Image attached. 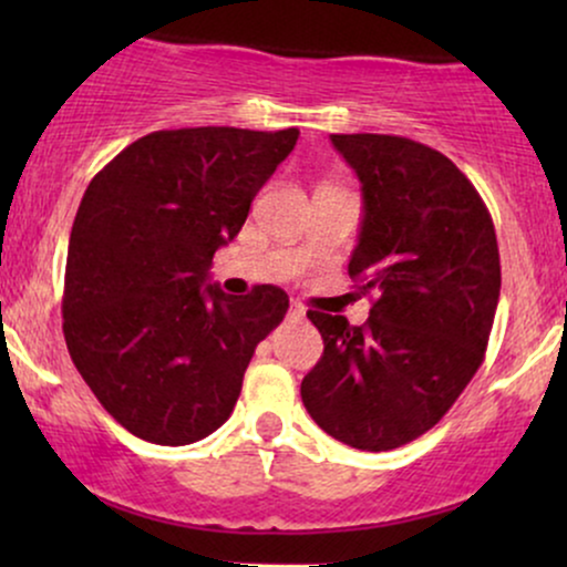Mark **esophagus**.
Masks as SVG:
<instances>
[{
  "label": "esophagus",
  "mask_w": 567,
  "mask_h": 567,
  "mask_svg": "<svg viewBox=\"0 0 567 567\" xmlns=\"http://www.w3.org/2000/svg\"><path fill=\"white\" fill-rule=\"evenodd\" d=\"M288 317H290V320H303V317H306V309H303V306L298 303V301H292V303H290V309H288Z\"/></svg>",
  "instance_id": "1"
}]
</instances>
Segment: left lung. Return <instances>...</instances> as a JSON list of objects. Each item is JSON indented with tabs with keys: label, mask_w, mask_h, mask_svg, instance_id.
I'll return each instance as SVG.
<instances>
[{
	"label": "left lung",
	"mask_w": 567,
	"mask_h": 567,
	"mask_svg": "<svg viewBox=\"0 0 567 567\" xmlns=\"http://www.w3.org/2000/svg\"><path fill=\"white\" fill-rule=\"evenodd\" d=\"M362 184L349 277L365 324L309 311L324 351L301 381L317 426L357 451L429 432L483 365L501 292L493 218L445 154L400 135H330Z\"/></svg>",
	"instance_id": "8db88e82"
}]
</instances>
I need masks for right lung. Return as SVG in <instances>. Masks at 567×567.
<instances>
[{
  "instance_id": "add662e5",
  "label": "right lung",
  "mask_w": 567,
  "mask_h": 567,
  "mask_svg": "<svg viewBox=\"0 0 567 567\" xmlns=\"http://www.w3.org/2000/svg\"><path fill=\"white\" fill-rule=\"evenodd\" d=\"M298 130H157L90 181L71 226L63 336L103 410L154 445H192L231 415L288 292L226 296L213 256L292 152Z\"/></svg>"
}]
</instances>
